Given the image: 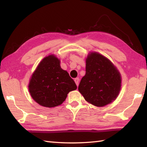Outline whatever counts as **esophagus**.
<instances>
[{
    "mask_svg": "<svg viewBox=\"0 0 147 147\" xmlns=\"http://www.w3.org/2000/svg\"><path fill=\"white\" fill-rule=\"evenodd\" d=\"M79 81H80V79L78 78H76L74 79V82H75L77 86H78V85H79Z\"/></svg>",
    "mask_w": 147,
    "mask_h": 147,
    "instance_id": "esophagus-1",
    "label": "esophagus"
}]
</instances>
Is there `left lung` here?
<instances>
[{
	"instance_id": "left-lung-1",
	"label": "left lung",
	"mask_w": 147,
	"mask_h": 147,
	"mask_svg": "<svg viewBox=\"0 0 147 147\" xmlns=\"http://www.w3.org/2000/svg\"><path fill=\"white\" fill-rule=\"evenodd\" d=\"M121 86L120 73L110 60L97 52H90L86 59V74L78 86L86 100L104 107L115 100Z\"/></svg>"
}]
</instances>
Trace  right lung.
I'll list each match as a JSON object with an SVG mask.
<instances>
[{
    "label": "right lung",
    "instance_id": "1",
    "mask_svg": "<svg viewBox=\"0 0 147 147\" xmlns=\"http://www.w3.org/2000/svg\"><path fill=\"white\" fill-rule=\"evenodd\" d=\"M76 88L74 80L61 67L60 60L54 55L42 59L31 77L28 86L34 100L49 108L62 104L68 93Z\"/></svg>",
    "mask_w": 147,
    "mask_h": 147
}]
</instances>
